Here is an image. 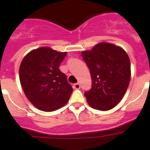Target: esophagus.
<instances>
[{
	"mask_svg": "<svg viewBox=\"0 0 150 150\" xmlns=\"http://www.w3.org/2000/svg\"><path fill=\"white\" fill-rule=\"evenodd\" d=\"M73 88L75 89H79L81 88V86L79 83H75L73 85Z\"/></svg>",
	"mask_w": 150,
	"mask_h": 150,
	"instance_id": "obj_1",
	"label": "esophagus"
}]
</instances>
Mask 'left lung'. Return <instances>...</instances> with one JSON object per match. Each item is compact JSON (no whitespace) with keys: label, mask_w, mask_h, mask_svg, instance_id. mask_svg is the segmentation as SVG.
<instances>
[{"label":"left lung","mask_w":150,"mask_h":150,"mask_svg":"<svg viewBox=\"0 0 150 150\" xmlns=\"http://www.w3.org/2000/svg\"><path fill=\"white\" fill-rule=\"evenodd\" d=\"M82 57L92 79L91 88L84 93L88 104L98 110H111L121 101L129 85L128 54L121 47L100 43L91 51H83Z\"/></svg>","instance_id":"obj_1"}]
</instances>
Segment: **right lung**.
Listing matches in <instances>:
<instances>
[{"instance_id":"obj_1","label":"right lung","mask_w":150,"mask_h":150,"mask_svg":"<svg viewBox=\"0 0 150 150\" xmlns=\"http://www.w3.org/2000/svg\"><path fill=\"white\" fill-rule=\"evenodd\" d=\"M66 55V52L40 47L22 59L19 67L21 85L28 100L38 110L52 112L67 103L73 89L59 69Z\"/></svg>"}]
</instances>
